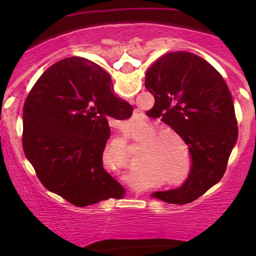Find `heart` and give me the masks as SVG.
Masks as SVG:
<instances>
[{
  "label": "heart",
  "instance_id": "b5f03b06",
  "mask_svg": "<svg viewBox=\"0 0 256 256\" xmlns=\"http://www.w3.org/2000/svg\"><path fill=\"white\" fill-rule=\"evenodd\" d=\"M161 128L154 124L146 125V134L142 138L154 136L160 132ZM178 143L183 148H185L184 142L180 137L172 132H161L158 135L152 137L149 142H146L140 149V156L138 160L137 166L140 168L152 170V171L158 172V174L164 176L166 178H175L182 174L184 170V156L179 148ZM190 172V161L189 156L186 155V168L185 173L179 178H176L172 184L182 186L186 180L188 174ZM130 178H136V173H131Z\"/></svg>",
  "mask_w": 256,
  "mask_h": 256
}]
</instances>
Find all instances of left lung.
Wrapping results in <instances>:
<instances>
[{
  "label": "left lung",
  "instance_id": "left-lung-1",
  "mask_svg": "<svg viewBox=\"0 0 256 256\" xmlns=\"http://www.w3.org/2000/svg\"><path fill=\"white\" fill-rule=\"evenodd\" d=\"M154 95L152 118H161L186 143L192 168L176 189L155 192L167 204L195 201L222 178L238 136L234 101L220 73L189 52L161 56L146 73Z\"/></svg>",
  "mask_w": 256,
  "mask_h": 256
}]
</instances>
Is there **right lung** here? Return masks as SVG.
Masks as SVG:
<instances>
[{
	"label": "right lung",
	"mask_w": 256,
	"mask_h": 256,
	"mask_svg": "<svg viewBox=\"0 0 256 256\" xmlns=\"http://www.w3.org/2000/svg\"><path fill=\"white\" fill-rule=\"evenodd\" d=\"M132 110L92 61L68 58L49 67L28 94L22 116V146L40 183L77 207L124 196L102 155L108 122L130 118Z\"/></svg>",
	"instance_id": "obj_1"
}]
</instances>
